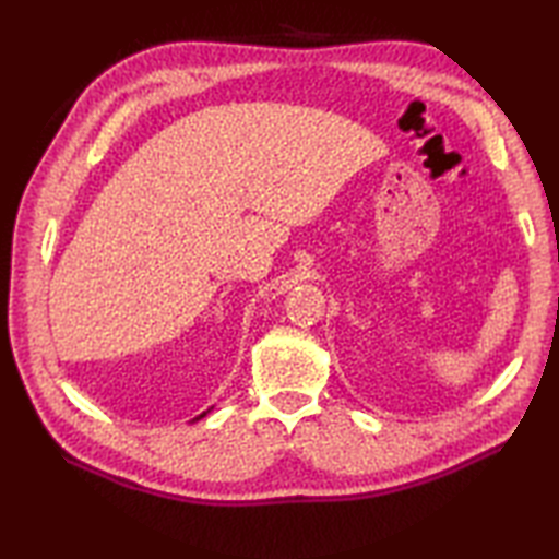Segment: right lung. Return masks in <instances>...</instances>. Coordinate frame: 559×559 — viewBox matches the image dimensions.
<instances>
[{
  "label": "right lung",
  "mask_w": 559,
  "mask_h": 559,
  "mask_svg": "<svg viewBox=\"0 0 559 559\" xmlns=\"http://www.w3.org/2000/svg\"><path fill=\"white\" fill-rule=\"evenodd\" d=\"M199 418H201V415H199Z\"/></svg>",
  "instance_id": "obj_1"
}]
</instances>
